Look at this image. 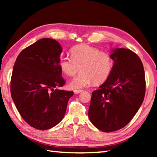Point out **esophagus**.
Masks as SVG:
<instances>
[{"instance_id": "1", "label": "esophagus", "mask_w": 157, "mask_h": 157, "mask_svg": "<svg viewBox=\"0 0 157 157\" xmlns=\"http://www.w3.org/2000/svg\"><path fill=\"white\" fill-rule=\"evenodd\" d=\"M82 91V90H74V94H80Z\"/></svg>"}]
</instances>
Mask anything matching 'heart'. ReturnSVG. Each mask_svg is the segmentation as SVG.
<instances>
[{
  "label": "heart",
  "mask_w": 157,
  "mask_h": 157,
  "mask_svg": "<svg viewBox=\"0 0 157 157\" xmlns=\"http://www.w3.org/2000/svg\"><path fill=\"white\" fill-rule=\"evenodd\" d=\"M71 57H60L59 66L62 72L73 77L79 75L69 84L73 89H82L94 84H101L107 80L113 66V60L109 52H102L97 48L82 44L71 49Z\"/></svg>",
  "instance_id": "heart-1"
}]
</instances>
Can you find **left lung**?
Wrapping results in <instances>:
<instances>
[{"label": "left lung", "instance_id": "1", "mask_svg": "<svg viewBox=\"0 0 157 157\" xmlns=\"http://www.w3.org/2000/svg\"><path fill=\"white\" fill-rule=\"evenodd\" d=\"M111 55L112 71L99 89L92 92L89 109L90 121L105 132L126 126L141 106L145 93L144 68L136 53L116 48Z\"/></svg>", "mask_w": 157, "mask_h": 157}]
</instances>
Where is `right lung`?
<instances>
[{"label":"right lung","mask_w":157,"mask_h":157,"mask_svg":"<svg viewBox=\"0 0 157 157\" xmlns=\"http://www.w3.org/2000/svg\"><path fill=\"white\" fill-rule=\"evenodd\" d=\"M62 46L56 40L41 39L17 58L11 79V95L23 120L34 128H52L62 120L73 91L65 84L59 66Z\"/></svg>","instance_id":"right-lung-1"}]
</instances>
